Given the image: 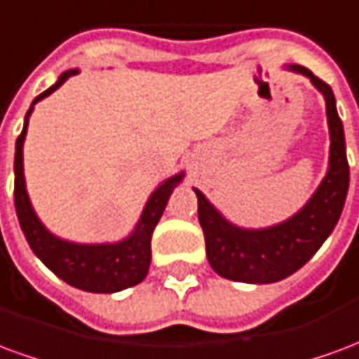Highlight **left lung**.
I'll return each mask as SVG.
<instances>
[{
  "instance_id": "left-lung-1",
  "label": "left lung",
  "mask_w": 359,
  "mask_h": 359,
  "mask_svg": "<svg viewBox=\"0 0 359 359\" xmlns=\"http://www.w3.org/2000/svg\"><path fill=\"white\" fill-rule=\"evenodd\" d=\"M288 69L308 76L309 82L325 97L331 136L327 175L298 213L265 229L233 225L198 188H194L198 196V219L205 236L208 262L217 275L229 280L269 285L296 273L329 238L346 202L350 169L344 128L337 113L334 94L329 84L317 79L306 67L288 65Z\"/></svg>"
}]
</instances>
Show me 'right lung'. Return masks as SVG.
<instances>
[{
  "label": "right lung",
  "instance_id": "right-lung-1",
  "mask_svg": "<svg viewBox=\"0 0 359 359\" xmlns=\"http://www.w3.org/2000/svg\"><path fill=\"white\" fill-rule=\"evenodd\" d=\"M74 74H79V69L65 71L53 86H50L40 95H36L30 109L27 111L22 133L19 134L17 146H15V208H17L20 229L27 236L30 248L48 269L53 271L59 278H63L67 285L86 290V292H118V290L138 285L148 275L149 262H151V234L163 215L165 205L169 202L172 190L184 179V172L180 171L169 177L149 194L134 231L123 241L103 242V244H79V242H69L50 233L40 217L36 215L28 198L25 165H22V146L27 138L28 118L32 115L36 103L53 94L61 84H65L67 79H71Z\"/></svg>",
  "mask_w": 359,
  "mask_h": 359
}]
</instances>
